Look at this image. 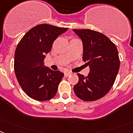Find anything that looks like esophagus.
I'll return each instance as SVG.
<instances>
[{
    "instance_id": "34e87169",
    "label": "esophagus",
    "mask_w": 133,
    "mask_h": 133,
    "mask_svg": "<svg viewBox=\"0 0 133 133\" xmlns=\"http://www.w3.org/2000/svg\"><path fill=\"white\" fill-rule=\"evenodd\" d=\"M70 74H72V73H71V72H65L64 75H65V77H68V76H69Z\"/></svg>"
}]
</instances>
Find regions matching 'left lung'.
Segmentation results:
<instances>
[{"instance_id":"1","label":"left lung","mask_w":133,"mask_h":133,"mask_svg":"<svg viewBox=\"0 0 133 133\" xmlns=\"http://www.w3.org/2000/svg\"><path fill=\"white\" fill-rule=\"evenodd\" d=\"M74 32L83 44L82 59L90 68L87 76L80 74L74 91L85 101H96L104 97L112 87L120 68L116 46L104 34L89 29Z\"/></svg>"}]
</instances>
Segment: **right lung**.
<instances>
[{
	"label": "right lung",
	"instance_id": "add662e5",
	"mask_svg": "<svg viewBox=\"0 0 133 133\" xmlns=\"http://www.w3.org/2000/svg\"><path fill=\"white\" fill-rule=\"evenodd\" d=\"M68 29L40 24L30 29L17 44L14 59L15 76L23 91L32 99L46 101L56 95L64 74L46 67L44 59L53 42Z\"/></svg>",
	"mask_w": 133,
	"mask_h": 133
}]
</instances>
